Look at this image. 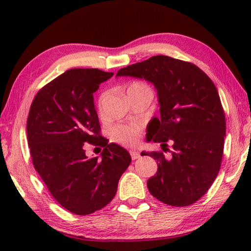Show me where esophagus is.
Returning a JSON list of instances; mask_svg holds the SVG:
<instances>
[{"label":"esophagus","mask_w":251,"mask_h":251,"mask_svg":"<svg viewBox=\"0 0 251 251\" xmlns=\"http://www.w3.org/2000/svg\"><path fill=\"white\" fill-rule=\"evenodd\" d=\"M130 155H131L133 160H137V159H139V157H140L139 152H138V151H136V150H130Z\"/></svg>","instance_id":"34e87169"}]
</instances>
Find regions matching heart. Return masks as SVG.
Instances as JSON below:
<instances>
[{
  "label": "heart",
  "instance_id": "heart-1",
  "mask_svg": "<svg viewBox=\"0 0 251 251\" xmlns=\"http://www.w3.org/2000/svg\"><path fill=\"white\" fill-rule=\"evenodd\" d=\"M131 88H147V87L142 83H132L129 87V89ZM106 95H107L106 92L101 95L100 100H99V106L102 105V102H104L106 98ZM140 133H142V126H140L125 125V126H114L111 131V136H112V139L116 143L122 144V145L125 146H133L139 142Z\"/></svg>",
  "mask_w": 251,
  "mask_h": 251
}]
</instances>
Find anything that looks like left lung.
<instances>
[{"instance_id":"left-lung-1","label":"left lung","mask_w":251,"mask_h":251,"mask_svg":"<svg viewBox=\"0 0 251 251\" xmlns=\"http://www.w3.org/2000/svg\"><path fill=\"white\" fill-rule=\"evenodd\" d=\"M116 76L142 78L157 92L160 118H152L147 140L167 142L171 157L160 152H142L157 162V171L147 180L150 193L163 203L185 207L207 193L221 168L225 114L215 84L191 63L168 56H154L121 68Z\"/></svg>"}]
</instances>
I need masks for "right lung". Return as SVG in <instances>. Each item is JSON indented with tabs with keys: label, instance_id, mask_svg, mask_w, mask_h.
<instances>
[{
	"label": "right lung",
	"instance_id": "1",
	"mask_svg": "<svg viewBox=\"0 0 251 251\" xmlns=\"http://www.w3.org/2000/svg\"><path fill=\"white\" fill-rule=\"evenodd\" d=\"M114 73L73 68L37 92L27 119V138L35 170L65 209L89 215L114 198L131 162L128 151L99 135L94 92ZM85 142L105 147L101 157L85 155Z\"/></svg>",
	"mask_w": 251,
	"mask_h": 251
}]
</instances>
